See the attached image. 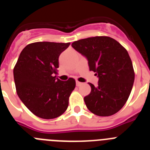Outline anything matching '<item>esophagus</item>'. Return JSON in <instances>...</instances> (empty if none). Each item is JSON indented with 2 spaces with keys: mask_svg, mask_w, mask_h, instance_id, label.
<instances>
[{
  "mask_svg": "<svg viewBox=\"0 0 150 150\" xmlns=\"http://www.w3.org/2000/svg\"><path fill=\"white\" fill-rule=\"evenodd\" d=\"M76 84L77 86H81L82 85V83H80V82H79V81H76Z\"/></svg>",
  "mask_w": 150,
  "mask_h": 150,
  "instance_id": "1",
  "label": "esophagus"
}]
</instances>
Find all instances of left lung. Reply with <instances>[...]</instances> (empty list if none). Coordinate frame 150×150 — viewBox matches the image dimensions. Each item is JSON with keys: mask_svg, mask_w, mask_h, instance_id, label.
<instances>
[{"mask_svg": "<svg viewBox=\"0 0 150 150\" xmlns=\"http://www.w3.org/2000/svg\"><path fill=\"white\" fill-rule=\"evenodd\" d=\"M72 47L88 60L90 71L98 77V84L91 86L84 98L87 108L99 116L115 114L122 108L129 97L134 71L128 52L110 37H93L75 41Z\"/></svg>", "mask_w": 150, "mask_h": 150, "instance_id": "8db88e82", "label": "left lung"}]
</instances>
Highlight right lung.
I'll list each match as a JSON object with an SVG mask.
<instances>
[{"label":"right lung","mask_w":150,"mask_h":150,"mask_svg":"<svg viewBox=\"0 0 150 150\" xmlns=\"http://www.w3.org/2000/svg\"><path fill=\"white\" fill-rule=\"evenodd\" d=\"M70 43L36 42L21 52L13 69L18 98L35 116L45 120L59 117L68 107L76 81H62L54 76L59 58Z\"/></svg>","instance_id":"obj_1"}]
</instances>
